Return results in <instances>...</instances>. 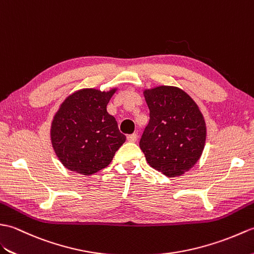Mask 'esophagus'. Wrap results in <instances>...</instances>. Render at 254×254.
<instances>
[{
	"label": "esophagus",
	"mask_w": 254,
	"mask_h": 254,
	"mask_svg": "<svg viewBox=\"0 0 254 254\" xmlns=\"http://www.w3.org/2000/svg\"><path fill=\"white\" fill-rule=\"evenodd\" d=\"M137 139H138L137 133H131V134H129V136H127V140L129 142H136Z\"/></svg>",
	"instance_id": "34e87169"
}]
</instances>
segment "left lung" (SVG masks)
I'll use <instances>...</instances> for the list:
<instances>
[{
    "mask_svg": "<svg viewBox=\"0 0 254 254\" xmlns=\"http://www.w3.org/2000/svg\"><path fill=\"white\" fill-rule=\"evenodd\" d=\"M150 121L140 149L151 167L167 177L182 176L203 152L206 127L194 101L177 87L160 86L143 91Z\"/></svg>",
    "mask_w": 254,
    "mask_h": 254,
    "instance_id": "left-lung-1",
    "label": "left lung"
}]
</instances>
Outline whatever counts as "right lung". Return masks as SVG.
Listing matches in <instances>:
<instances>
[{
	"label": "right lung",
	"mask_w": 254,
	"mask_h": 254,
	"mask_svg": "<svg viewBox=\"0 0 254 254\" xmlns=\"http://www.w3.org/2000/svg\"><path fill=\"white\" fill-rule=\"evenodd\" d=\"M116 90L81 89L61 104L51 125V141L67 170L82 175L103 170L126 141L115 117L106 111Z\"/></svg>",
	"instance_id": "add662e5"
}]
</instances>
